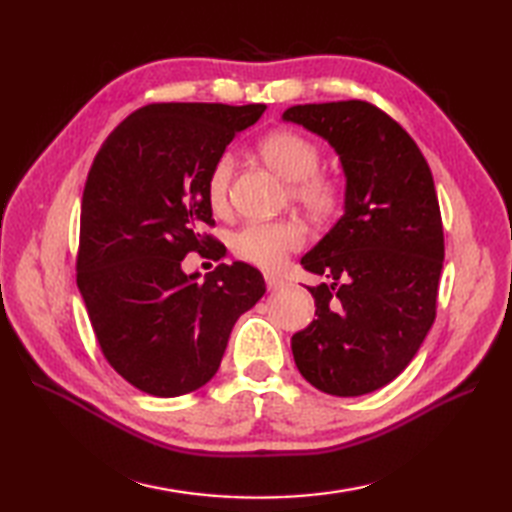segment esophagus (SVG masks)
I'll return each mask as SVG.
<instances>
[{
  "mask_svg": "<svg viewBox=\"0 0 512 512\" xmlns=\"http://www.w3.org/2000/svg\"><path fill=\"white\" fill-rule=\"evenodd\" d=\"M264 279H266L268 290H279V288H286L288 286V281L284 277H279V275H266Z\"/></svg>",
  "mask_w": 512,
  "mask_h": 512,
  "instance_id": "obj_1",
  "label": "esophagus"
}]
</instances>
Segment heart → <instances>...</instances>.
Returning <instances> with one entry per match:
<instances>
[{
    "label": "heart",
    "mask_w": 512,
    "mask_h": 512,
    "mask_svg": "<svg viewBox=\"0 0 512 512\" xmlns=\"http://www.w3.org/2000/svg\"><path fill=\"white\" fill-rule=\"evenodd\" d=\"M259 154L270 169L290 182L288 195L301 206L312 220H332L343 211L345 184L336 173L319 169V145L295 129H275L257 143ZM235 171V158L222 154L213 162L206 178V200L215 213H224L228 206V189H231ZM306 231L297 220L273 222H248L237 228L231 237L233 253L259 268H277L290 250L301 248Z\"/></svg>",
    "instance_id": "heart-1"
}]
</instances>
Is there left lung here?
Returning a JSON list of instances; mask_svg holds the SVG:
<instances>
[{
	"instance_id": "8db88e82",
	"label": "left lung",
	"mask_w": 512,
	"mask_h": 512,
	"mask_svg": "<svg viewBox=\"0 0 512 512\" xmlns=\"http://www.w3.org/2000/svg\"><path fill=\"white\" fill-rule=\"evenodd\" d=\"M284 121L341 156L345 213L301 259L330 284L308 288L314 319L292 336L301 376L332 396L391 383L436 321L444 231L431 169L413 138L367 101L295 105Z\"/></svg>"
}]
</instances>
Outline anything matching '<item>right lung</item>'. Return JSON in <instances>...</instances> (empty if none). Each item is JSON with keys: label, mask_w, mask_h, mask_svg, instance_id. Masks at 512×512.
Here are the masks:
<instances>
[{"label": "right lung", "mask_w": 512, "mask_h": 512, "mask_svg": "<svg viewBox=\"0 0 512 512\" xmlns=\"http://www.w3.org/2000/svg\"><path fill=\"white\" fill-rule=\"evenodd\" d=\"M266 105L151 103L96 154L81 202L76 286L101 352L129 385L173 398L222 363L235 321L264 297L257 268L220 264L204 281L184 257L220 259L206 178Z\"/></svg>", "instance_id": "add662e5"}]
</instances>
